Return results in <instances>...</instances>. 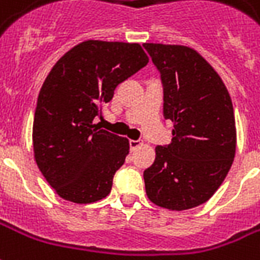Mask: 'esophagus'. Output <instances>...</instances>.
<instances>
[{
    "instance_id": "esophagus-1",
    "label": "esophagus",
    "mask_w": 260,
    "mask_h": 260,
    "mask_svg": "<svg viewBox=\"0 0 260 260\" xmlns=\"http://www.w3.org/2000/svg\"><path fill=\"white\" fill-rule=\"evenodd\" d=\"M142 145L140 143V140H129V147H131V151H134V150H136L139 146Z\"/></svg>"
}]
</instances>
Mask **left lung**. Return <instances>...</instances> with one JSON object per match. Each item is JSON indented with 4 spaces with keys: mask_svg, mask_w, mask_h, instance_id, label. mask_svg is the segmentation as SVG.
Here are the masks:
<instances>
[{
    "mask_svg": "<svg viewBox=\"0 0 260 260\" xmlns=\"http://www.w3.org/2000/svg\"><path fill=\"white\" fill-rule=\"evenodd\" d=\"M161 74L164 117L174 122L172 142L155 147L143 172L147 197L183 211L208 201L232 167L236 121L226 86L199 52L183 45L143 44Z\"/></svg>",
    "mask_w": 260,
    "mask_h": 260,
    "instance_id": "8db88e82",
    "label": "left lung"
}]
</instances>
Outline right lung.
<instances>
[{"instance_id":"add662e5","label":"right lung","mask_w":260,"mask_h":260,"mask_svg":"<svg viewBox=\"0 0 260 260\" xmlns=\"http://www.w3.org/2000/svg\"><path fill=\"white\" fill-rule=\"evenodd\" d=\"M139 44L84 41L64 53L42 84L32 124L38 168L61 199L89 204L110 193L129 142L93 124L114 89L145 67Z\"/></svg>"}]
</instances>
